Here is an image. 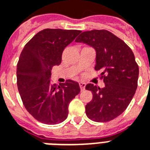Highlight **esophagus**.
I'll return each instance as SVG.
<instances>
[{"label": "esophagus", "instance_id": "obj_1", "mask_svg": "<svg viewBox=\"0 0 150 150\" xmlns=\"http://www.w3.org/2000/svg\"><path fill=\"white\" fill-rule=\"evenodd\" d=\"M79 86H80L81 91H83V90L85 89L86 83H83V82H80V83H79Z\"/></svg>", "mask_w": 150, "mask_h": 150}]
</instances>
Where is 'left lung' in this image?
<instances>
[{"label": "left lung", "mask_w": 150, "mask_h": 150, "mask_svg": "<svg viewBox=\"0 0 150 150\" xmlns=\"http://www.w3.org/2000/svg\"><path fill=\"white\" fill-rule=\"evenodd\" d=\"M76 42L91 46L96 52L95 69L101 71L105 86L88 83L93 94L86 104V115L98 122H109L124 112L137 87L138 65L128 45L107 30H91L80 34Z\"/></svg>", "instance_id": "obj_1"}]
</instances>
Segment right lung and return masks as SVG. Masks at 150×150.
I'll return each instance as SVG.
<instances>
[{"label":"right lung","mask_w":150,"mask_h":150,"mask_svg":"<svg viewBox=\"0 0 150 150\" xmlns=\"http://www.w3.org/2000/svg\"><path fill=\"white\" fill-rule=\"evenodd\" d=\"M79 30L46 28L31 39L22 50L16 66L17 87L24 107L39 122L55 125L68 115L70 102L80 92L77 82L52 83V67L59 65L64 48Z\"/></svg>","instance_id":"1"}]
</instances>
